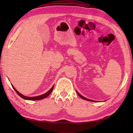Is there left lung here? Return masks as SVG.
<instances>
[{"instance_id": "left-lung-1", "label": "left lung", "mask_w": 133, "mask_h": 133, "mask_svg": "<svg viewBox=\"0 0 133 133\" xmlns=\"http://www.w3.org/2000/svg\"><path fill=\"white\" fill-rule=\"evenodd\" d=\"M77 91V93L78 94V95L79 96V97H81V98H82V99H85V100H87V101H94V102H96V101H92V100H91V99H87V98H85V97H83L82 95H81V94H79V93L77 92V91Z\"/></svg>"}]
</instances>
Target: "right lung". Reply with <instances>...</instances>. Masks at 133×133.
Masks as SVG:
<instances>
[{
    "label": "right lung",
    "mask_w": 133,
    "mask_h": 133,
    "mask_svg": "<svg viewBox=\"0 0 133 133\" xmlns=\"http://www.w3.org/2000/svg\"><path fill=\"white\" fill-rule=\"evenodd\" d=\"M12 87L14 88V90L16 91V92L18 94L20 97H21V98L24 99H26V100H30V101H35V100H41V99H43L46 98L47 97H48L51 93L52 90H53V88H54V86L52 87V88L49 91H47L46 93H45V94L42 95H39V96H37V97H26V96H24L23 95L21 94V93H19L17 90L14 88V87L12 86Z\"/></svg>",
    "instance_id": "1"
}]
</instances>
